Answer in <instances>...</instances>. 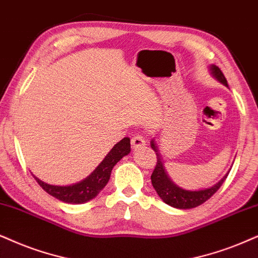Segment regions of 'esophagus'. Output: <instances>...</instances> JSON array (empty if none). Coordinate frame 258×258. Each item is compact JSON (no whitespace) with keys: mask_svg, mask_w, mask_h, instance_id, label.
Returning <instances> with one entry per match:
<instances>
[{"mask_svg":"<svg viewBox=\"0 0 258 258\" xmlns=\"http://www.w3.org/2000/svg\"><path fill=\"white\" fill-rule=\"evenodd\" d=\"M131 144H132V148L135 149V150L139 149V148H143V146H145L146 145V140H145L144 133H142V132L136 133V135L132 137Z\"/></svg>","mask_w":258,"mask_h":258,"instance_id":"34e87169","label":"esophagus"}]
</instances>
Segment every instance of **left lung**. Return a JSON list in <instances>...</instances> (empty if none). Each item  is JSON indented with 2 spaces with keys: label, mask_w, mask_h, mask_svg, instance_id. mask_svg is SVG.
<instances>
[{
  "label": "left lung",
  "mask_w": 258,
  "mask_h": 258,
  "mask_svg": "<svg viewBox=\"0 0 258 258\" xmlns=\"http://www.w3.org/2000/svg\"><path fill=\"white\" fill-rule=\"evenodd\" d=\"M212 74L217 78L219 82H221L227 87V81L225 78L223 71H221L217 65H212L211 67ZM151 148L153 151L156 152L157 156V163H156V167L153 169L152 175H151V182L155 190L157 191L159 198L162 199L165 204L169 206L175 207V208H181V210H188V208H194L200 206V205L206 202L208 199L212 198L214 193H217V190L221 187V184L224 183L226 180L227 175L224 176L221 180L218 182L213 187L204 189V190H198V191H191V190H184L180 187H177L175 183H172V181L169 178L167 172L164 170L162 163L161 153L158 152L157 148H156L153 140L151 142Z\"/></svg>",
  "instance_id": "obj_1"
}]
</instances>
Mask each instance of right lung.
<instances>
[{"instance_id": "1", "label": "right lung", "mask_w": 258, "mask_h": 258, "mask_svg": "<svg viewBox=\"0 0 258 258\" xmlns=\"http://www.w3.org/2000/svg\"><path fill=\"white\" fill-rule=\"evenodd\" d=\"M130 151H131V144H130V138L126 137V138L120 140L118 144L114 145V148L110 150L106 158L101 162L99 167L91 172L86 180L76 184L61 187V185L45 183L35 176L34 178L46 193L58 199V200L67 202V204H83V202H87L95 198L102 190L107 182L109 181L110 172H112L114 165L123 156L130 153Z\"/></svg>"}]
</instances>
